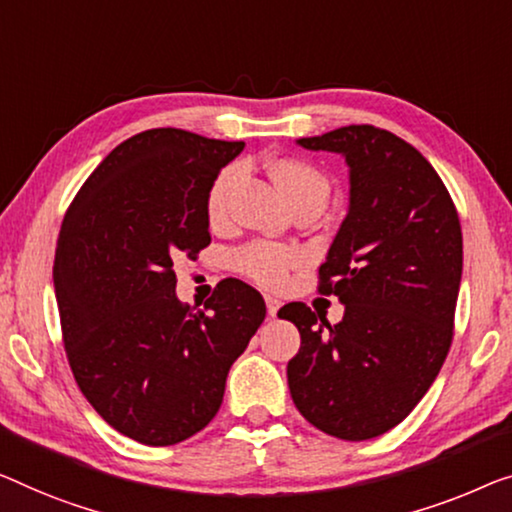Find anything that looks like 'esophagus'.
<instances>
[{"mask_svg": "<svg viewBox=\"0 0 512 512\" xmlns=\"http://www.w3.org/2000/svg\"><path fill=\"white\" fill-rule=\"evenodd\" d=\"M278 308H280V301L273 299V296H266V310H269L271 317L278 315Z\"/></svg>", "mask_w": 512, "mask_h": 512, "instance_id": "obj_1", "label": "esophagus"}]
</instances>
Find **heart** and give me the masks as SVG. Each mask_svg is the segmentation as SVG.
<instances>
[{
	"label": "heart",
	"mask_w": 512,
	"mask_h": 512,
	"mask_svg": "<svg viewBox=\"0 0 512 512\" xmlns=\"http://www.w3.org/2000/svg\"><path fill=\"white\" fill-rule=\"evenodd\" d=\"M273 183H276L282 197L292 204V207H301V204H315L322 207L329 202L331 181L326 174L315 167L308 160L301 158H276L266 165ZM241 179V167H225L218 174L216 181L209 190L207 197V216L211 223H220L227 216V204H230L232 190ZM303 262L301 250L278 246V243L257 241L250 243L243 250H239L234 257V266L243 276L259 282L262 287L276 289L285 285L289 271Z\"/></svg>",
	"instance_id": "1"
}]
</instances>
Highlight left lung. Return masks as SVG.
I'll return each mask as SVG.
<instances>
[{
    "label": "left lung",
    "instance_id": "8db88e82",
    "mask_svg": "<svg viewBox=\"0 0 512 512\" xmlns=\"http://www.w3.org/2000/svg\"><path fill=\"white\" fill-rule=\"evenodd\" d=\"M296 144L345 158L349 207L319 266V292L338 296L345 315L329 324L305 303L278 312L301 333L289 393L317 430L365 441L402 423L446 361L460 218L434 167L398 135L363 124Z\"/></svg>",
    "mask_w": 512,
    "mask_h": 512
}]
</instances>
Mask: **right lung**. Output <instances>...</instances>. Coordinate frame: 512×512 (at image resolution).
<instances>
[{
	"instance_id": "add662e5",
	"label": "right lung",
	"mask_w": 512,
	"mask_h": 512,
	"mask_svg": "<svg viewBox=\"0 0 512 512\" xmlns=\"http://www.w3.org/2000/svg\"><path fill=\"white\" fill-rule=\"evenodd\" d=\"M246 144L151 128L114 147L68 207L55 296L68 363L91 407L144 446L193 437L218 414L232 363L266 317L243 280L177 299L174 262L211 243L207 197Z\"/></svg>"
}]
</instances>
